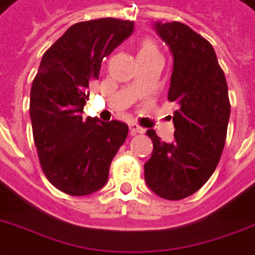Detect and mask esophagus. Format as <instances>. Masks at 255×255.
Segmentation results:
<instances>
[{
  "label": "esophagus",
  "instance_id": "esophagus-1",
  "mask_svg": "<svg viewBox=\"0 0 255 255\" xmlns=\"http://www.w3.org/2000/svg\"><path fill=\"white\" fill-rule=\"evenodd\" d=\"M145 132V129H143V128L142 127H139V126H136V124H131V126H129V133H131V135H136V133H143Z\"/></svg>",
  "mask_w": 255,
  "mask_h": 255
}]
</instances>
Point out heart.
<instances>
[{
  "instance_id": "1",
  "label": "heart",
  "mask_w": 255,
  "mask_h": 255,
  "mask_svg": "<svg viewBox=\"0 0 255 255\" xmlns=\"http://www.w3.org/2000/svg\"><path fill=\"white\" fill-rule=\"evenodd\" d=\"M153 56H160L156 42L147 37L142 38L138 44V59H146V58H153Z\"/></svg>"
}]
</instances>
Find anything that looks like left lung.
Here are the masks:
<instances>
[{
    "label": "left lung",
    "mask_w": 255,
    "mask_h": 255,
    "mask_svg": "<svg viewBox=\"0 0 255 255\" xmlns=\"http://www.w3.org/2000/svg\"><path fill=\"white\" fill-rule=\"evenodd\" d=\"M156 30L174 56L168 101L178 109L172 142L146 131L153 152L145 163V181L160 197L181 200L200 189L220 163L231 103L224 70L204 37L181 22L156 23Z\"/></svg>",
    "instance_id": "left-lung-1"
}]
</instances>
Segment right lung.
<instances>
[{"mask_svg":"<svg viewBox=\"0 0 255 255\" xmlns=\"http://www.w3.org/2000/svg\"><path fill=\"white\" fill-rule=\"evenodd\" d=\"M132 30L133 22L116 17L76 23L42 55L30 91L33 138L47 179L67 195L105 186L127 138V124L83 119V109L103 58Z\"/></svg>","mask_w":255,"mask_h":255,"instance_id":"1","label":"right lung"}]
</instances>
